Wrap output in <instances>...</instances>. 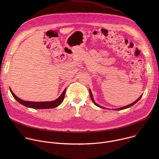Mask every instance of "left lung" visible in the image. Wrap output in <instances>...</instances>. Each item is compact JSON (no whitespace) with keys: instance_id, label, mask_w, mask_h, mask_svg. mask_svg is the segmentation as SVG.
I'll use <instances>...</instances> for the list:
<instances>
[{"instance_id":"obj_1","label":"left lung","mask_w":159,"mask_h":159,"mask_svg":"<svg viewBox=\"0 0 159 159\" xmlns=\"http://www.w3.org/2000/svg\"><path fill=\"white\" fill-rule=\"evenodd\" d=\"M89 93H90V99H91V100H92V101L94 103V104L95 105H96L97 106H98V107H101V108H103V109H105L104 107H102V106H99V105H98V104H96V102H95V101H94V99H93V94H92V93H91V91H90V90H89ZM142 95L137 99V100H136L134 102H133V103H131V104H129V105H128V106H124V107H120V108H118V109H115V110H121V109H126V108H128V107H131V106H132L133 105H134L135 103H137L140 99V98H142Z\"/></svg>"}]
</instances>
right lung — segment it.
Returning <instances> with one entry per match:
<instances>
[{"label":"right lung","instance_id":"add662e5","mask_svg":"<svg viewBox=\"0 0 159 159\" xmlns=\"http://www.w3.org/2000/svg\"><path fill=\"white\" fill-rule=\"evenodd\" d=\"M11 93L12 94L13 97L15 98V99L19 102L20 104H22L23 106H25L28 107L33 108V109H51L54 108L57 106H58L63 101L66 89L63 90L62 94L60 95V96L56 100L50 102H31V101H25L24 100H22L20 98H17L12 91V90L10 89Z\"/></svg>","mask_w":159,"mask_h":159}]
</instances>
